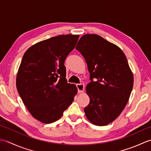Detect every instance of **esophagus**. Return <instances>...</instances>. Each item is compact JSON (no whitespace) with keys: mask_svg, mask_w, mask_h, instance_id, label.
Wrapping results in <instances>:
<instances>
[{"mask_svg":"<svg viewBox=\"0 0 151 151\" xmlns=\"http://www.w3.org/2000/svg\"><path fill=\"white\" fill-rule=\"evenodd\" d=\"M76 88L78 89V91L79 93H82L84 90V85L83 84H77Z\"/></svg>","mask_w":151,"mask_h":151,"instance_id":"esophagus-1","label":"esophagus"}]
</instances>
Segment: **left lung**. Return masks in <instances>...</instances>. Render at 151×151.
<instances>
[{"instance_id": "1", "label": "left lung", "mask_w": 151, "mask_h": 151, "mask_svg": "<svg viewBox=\"0 0 151 151\" xmlns=\"http://www.w3.org/2000/svg\"><path fill=\"white\" fill-rule=\"evenodd\" d=\"M76 49L84 56L90 75L86 86L90 101L84 108L86 116L92 124L105 126L126 106L133 88V73L120 48L99 35H84Z\"/></svg>"}]
</instances>
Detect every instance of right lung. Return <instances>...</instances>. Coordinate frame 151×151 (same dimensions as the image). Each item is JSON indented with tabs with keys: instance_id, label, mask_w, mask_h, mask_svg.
Wrapping results in <instances>:
<instances>
[{
	"instance_id": "1",
	"label": "right lung",
	"mask_w": 151,
	"mask_h": 151,
	"mask_svg": "<svg viewBox=\"0 0 151 151\" xmlns=\"http://www.w3.org/2000/svg\"><path fill=\"white\" fill-rule=\"evenodd\" d=\"M79 35H60L34 45L24 54L16 78L17 91L32 116L49 124L71 104L78 89L66 80L64 62Z\"/></svg>"
}]
</instances>
